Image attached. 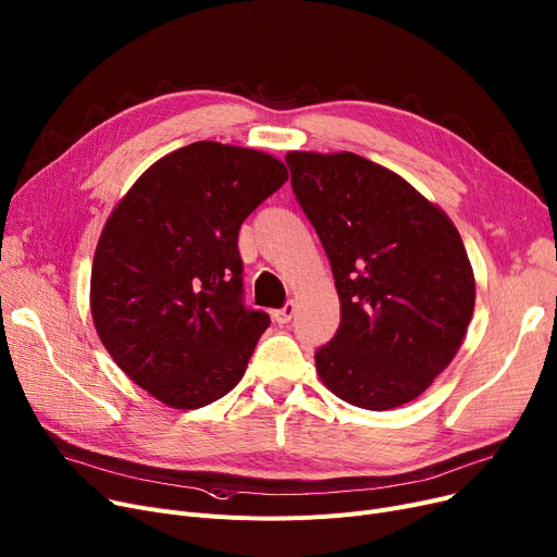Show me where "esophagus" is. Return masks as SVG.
I'll return each mask as SVG.
<instances>
[{"mask_svg": "<svg viewBox=\"0 0 557 557\" xmlns=\"http://www.w3.org/2000/svg\"><path fill=\"white\" fill-rule=\"evenodd\" d=\"M294 313H296V305H294V302H286L282 309L273 311V318H275L277 325H286L288 320L294 318Z\"/></svg>", "mask_w": 557, "mask_h": 557, "instance_id": "obj_1", "label": "esophagus"}]
</instances>
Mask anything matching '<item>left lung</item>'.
Masks as SVG:
<instances>
[{
	"mask_svg": "<svg viewBox=\"0 0 557 557\" xmlns=\"http://www.w3.org/2000/svg\"><path fill=\"white\" fill-rule=\"evenodd\" d=\"M284 160L341 300L336 336L315 352L320 379L368 411L416 399L451 363L474 313V271L456 225L401 175L357 153Z\"/></svg>",
	"mask_w": 557,
	"mask_h": 557,
	"instance_id": "1",
	"label": "left lung"
}]
</instances>
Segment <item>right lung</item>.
<instances>
[{"label":"right lung","mask_w":557,"mask_h":557,"mask_svg":"<svg viewBox=\"0 0 557 557\" xmlns=\"http://www.w3.org/2000/svg\"><path fill=\"white\" fill-rule=\"evenodd\" d=\"M288 178L244 146L194 141L146 169L97 244L90 309L133 382L181 411L242 382L267 311L244 307L242 223Z\"/></svg>","instance_id":"obj_1"}]
</instances>
